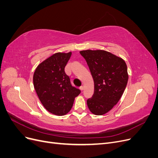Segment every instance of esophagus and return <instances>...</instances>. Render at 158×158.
I'll use <instances>...</instances> for the list:
<instances>
[{"instance_id": "1", "label": "esophagus", "mask_w": 158, "mask_h": 158, "mask_svg": "<svg viewBox=\"0 0 158 158\" xmlns=\"http://www.w3.org/2000/svg\"><path fill=\"white\" fill-rule=\"evenodd\" d=\"M84 86H82H82H80V89L81 91L84 90Z\"/></svg>"}]
</instances>
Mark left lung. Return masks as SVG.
I'll use <instances>...</instances> for the list:
<instances>
[{
  "mask_svg": "<svg viewBox=\"0 0 158 158\" xmlns=\"http://www.w3.org/2000/svg\"><path fill=\"white\" fill-rule=\"evenodd\" d=\"M80 53L87 62L94 82V94L87 100L95 115L107 113L118 103L128 80L127 66L121 57L104 50H83Z\"/></svg>",
  "mask_w": 158,
  "mask_h": 158,
  "instance_id": "left-lung-1",
  "label": "left lung"
}]
</instances>
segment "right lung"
I'll return each instance as SVG.
<instances>
[{
  "mask_svg": "<svg viewBox=\"0 0 158 158\" xmlns=\"http://www.w3.org/2000/svg\"><path fill=\"white\" fill-rule=\"evenodd\" d=\"M72 52H56L37 66L33 76V86L41 103L51 113L67 114L80 90L72 86L64 68Z\"/></svg>",
  "mask_w": 158,
  "mask_h": 158,
  "instance_id": "obj_1",
  "label": "right lung"
}]
</instances>
